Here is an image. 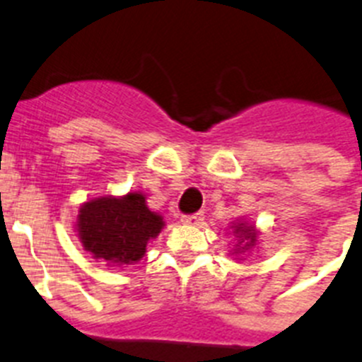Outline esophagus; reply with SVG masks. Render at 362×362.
<instances>
[{
  "label": "esophagus",
  "instance_id": "34e87169",
  "mask_svg": "<svg viewBox=\"0 0 362 362\" xmlns=\"http://www.w3.org/2000/svg\"><path fill=\"white\" fill-rule=\"evenodd\" d=\"M203 219H204L203 212L187 214V216H181V223H185V225H199Z\"/></svg>",
  "mask_w": 362,
  "mask_h": 362
}]
</instances>
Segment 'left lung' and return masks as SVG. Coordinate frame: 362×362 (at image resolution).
<instances>
[{"label":"left lung","mask_w":362,"mask_h":362,"mask_svg":"<svg viewBox=\"0 0 362 362\" xmlns=\"http://www.w3.org/2000/svg\"><path fill=\"white\" fill-rule=\"evenodd\" d=\"M239 230H241V232L245 233V239H250V245L255 241V233L252 232L250 228H245V230H243V226H238V232H239Z\"/></svg>","instance_id":"left-lung-1"}]
</instances>
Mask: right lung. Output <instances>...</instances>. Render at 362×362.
Returning a JSON list of instances; mask_svg holds the SVG:
<instances>
[{
	"instance_id": "obj_1",
	"label": "right lung",
	"mask_w": 362,
	"mask_h": 362,
	"mask_svg": "<svg viewBox=\"0 0 362 362\" xmlns=\"http://www.w3.org/2000/svg\"><path fill=\"white\" fill-rule=\"evenodd\" d=\"M161 228V216L150 212L145 197L137 192H130L121 199L99 197L88 201L78 216L85 250L112 264L139 261L146 252V243Z\"/></svg>"
}]
</instances>
